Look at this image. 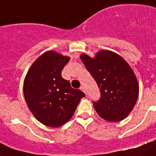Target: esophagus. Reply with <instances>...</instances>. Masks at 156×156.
Returning a JSON list of instances; mask_svg holds the SVG:
<instances>
[{
	"mask_svg": "<svg viewBox=\"0 0 156 156\" xmlns=\"http://www.w3.org/2000/svg\"><path fill=\"white\" fill-rule=\"evenodd\" d=\"M80 89L81 91H83L84 93H86V90H85V88H84V87H83V86H81V87H80Z\"/></svg>",
	"mask_w": 156,
	"mask_h": 156,
	"instance_id": "34e87169",
	"label": "esophagus"
}]
</instances>
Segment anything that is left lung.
Returning <instances> with one entry per match:
<instances>
[{"label": "left lung", "mask_w": 156, "mask_h": 156, "mask_svg": "<svg viewBox=\"0 0 156 156\" xmlns=\"http://www.w3.org/2000/svg\"><path fill=\"white\" fill-rule=\"evenodd\" d=\"M80 59L100 89L101 97L93 102L101 118L121 121L133 109L139 96V83L123 58L108 50L99 51L95 57L81 54Z\"/></svg>", "instance_id": "left-lung-1"}]
</instances>
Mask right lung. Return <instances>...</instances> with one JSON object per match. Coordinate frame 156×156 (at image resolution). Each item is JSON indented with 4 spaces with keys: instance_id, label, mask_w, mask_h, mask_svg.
<instances>
[{
    "instance_id": "right-lung-1",
    "label": "right lung",
    "mask_w": 156,
    "mask_h": 156,
    "mask_svg": "<svg viewBox=\"0 0 156 156\" xmlns=\"http://www.w3.org/2000/svg\"><path fill=\"white\" fill-rule=\"evenodd\" d=\"M69 60L55 51H47L33 62L24 78L23 91L27 105L35 118L48 127L67 123L85 96L61 76Z\"/></svg>"
}]
</instances>
